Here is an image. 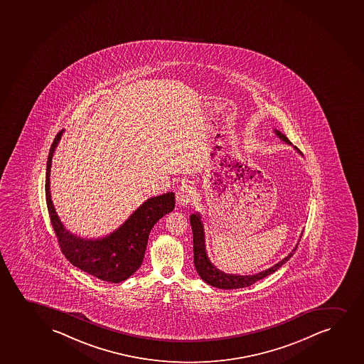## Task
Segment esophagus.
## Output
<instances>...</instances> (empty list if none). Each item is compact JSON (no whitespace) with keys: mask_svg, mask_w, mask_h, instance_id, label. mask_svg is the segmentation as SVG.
Masks as SVG:
<instances>
[{"mask_svg":"<svg viewBox=\"0 0 364 364\" xmlns=\"http://www.w3.org/2000/svg\"><path fill=\"white\" fill-rule=\"evenodd\" d=\"M196 196V190L190 184H183L179 191L176 193V203L180 207H186L190 205V202H193V198Z\"/></svg>","mask_w":364,"mask_h":364,"instance_id":"obj_1","label":"esophagus"}]
</instances>
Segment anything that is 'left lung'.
I'll use <instances>...</instances> for the list:
<instances>
[{
	"mask_svg": "<svg viewBox=\"0 0 364 364\" xmlns=\"http://www.w3.org/2000/svg\"><path fill=\"white\" fill-rule=\"evenodd\" d=\"M274 132L277 134V136L280 137L282 141L287 142L289 145H292L289 139H287L284 134L280 133L277 129H274ZM294 149L299 152V149L294 146ZM301 154V152H299ZM190 224H191V229H193V263H195V268H196L197 273L201 277L203 282H207L210 287H218V289H225V290H230V289H241V287H251L252 284L261 280V279L268 277L270 274L285 264L291 257L294 256L296 247L287 255L284 259L277 263V264L270 267L268 269L259 272V273L252 274V275H236V274H227L219 270L213 263L210 261V258L207 256V251H205V229H203V224H202L201 215L200 213H193L190 215Z\"/></svg>",
	"mask_w": 364,
	"mask_h": 364,
	"instance_id": "1",
	"label": "left lung"
}]
</instances>
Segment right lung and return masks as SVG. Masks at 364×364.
Wrapping results in <instances>:
<instances>
[{"label":"right lung","instance_id":"right-lung-1","mask_svg":"<svg viewBox=\"0 0 364 364\" xmlns=\"http://www.w3.org/2000/svg\"><path fill=\"white\" fill-rule=\"evenodd\" d=\"M63 132L57 134L50 149L45 184L48 214L60 251L74 267L100 280L114 284L124 282L140 268L151 229L163 215L174 210L176 196L167 193L146 200L117 230L105 237L82 239L70 234L57 215L50 193L52 157Z\"/></svg>","mask_w":364,"mask_h":364}]
</instances>
